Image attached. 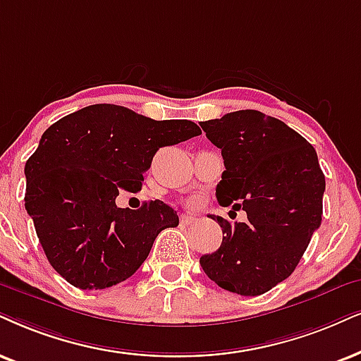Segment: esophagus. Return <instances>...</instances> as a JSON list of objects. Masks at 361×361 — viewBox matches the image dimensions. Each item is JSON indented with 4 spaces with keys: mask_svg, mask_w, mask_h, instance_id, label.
Returning <instances> with one entry per match:
<instances>
[{
    "mask_svg": "<svg viewBox=\"0 0 361 361\" xmlns=\"http://www.w3.org/2000/svg\"><path fill=\"white\" fill-rule=\"evenodd\" d=\"M196 218L191 216V214H181L180 216V221L181 225H191V223H195Z\"/></svg>",
    "mask_w": 361,
    "mask_h": 361,
    "instance_id": "obj_1",
    "label": "esophagus"
}]
</instances>
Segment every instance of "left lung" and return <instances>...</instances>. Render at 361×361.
I'll return each mask as SVG.
<instances>
[{
  "label": "left lung",
  "instance_id": "8db88e82",
  "mask_svg": "<svg viewBox=\"0 0 361 361\" xmlns=\"http://www.w3.org/2000/svg\"><path fill=\"white\" fill-rule=\"evenodd\" d=\"M200 125L225 161L218 203L246 213L245 223L209 214L221 226L223 241L200 264L223 290L267 293L293 273L322 225L325 175L317 152L285 123L257 109Z\"/></svg>",
  "mask_w": 361,
  "mask_h": 361
}]
</instances>
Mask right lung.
<instances>
[{"label": "right lung", "instance_id": "1", "mask_svg": "<svg viewBox=\"0 0 361 361\" xmlns=\"http://www.w3.org/2000/svg\"><path fill=\"white\" fill-rule=\"evenodd\" d=\"M202 135L190 120L157 121L118 104H91L44 131L25 166V208L48 262L81 290L125 281L178 214L154 200L118 208L121 191L141 190L163 147Z\"/></svg>", "mask_w": 361, "mask_h": 361}]
</instances>
